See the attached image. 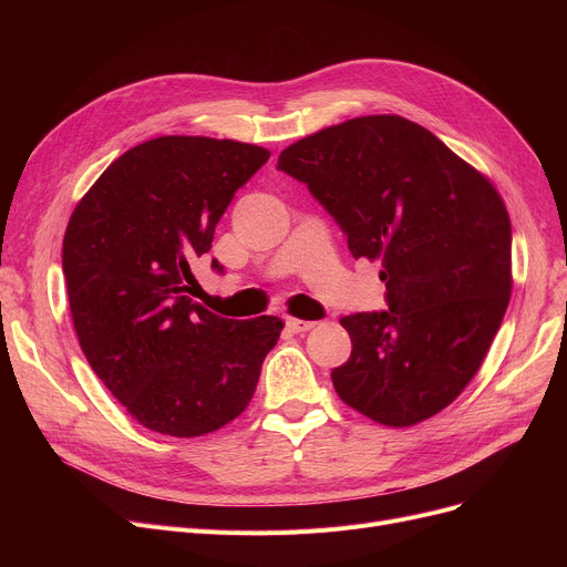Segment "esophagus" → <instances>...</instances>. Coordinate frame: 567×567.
Masks as SVG:
<instances>
[{"mask_svg": "<svg viewBox=\"0 0 567 567\" xmlns=\"http://www.w3.org/2000/svg\"><path fill=\"white\" fill-rule=\"evenodd\" d=\"M287 326H289V331H293V333H306V331L315 329L317 321H308V319H296V317H289V319H287Z\"/></svg>", "mask_w": 567, "mask_h": 567, "instance_id": "1", "label": "esophagus"}]
</instances>
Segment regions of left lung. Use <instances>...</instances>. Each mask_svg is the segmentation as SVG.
I'll return each mask as SVG.
<instances>
[{
	"label": "left lung",
	"instance_id": "obj_1",
	"mask_svg": "<svg viewBox=\"0 0 567 567\" xmlns=\"http://www.w3.org/2000/svg\"><path fill=\"white\" fill-rule=\"evenodd\" d=\"M278 169L381 261L383 312L340 319L349 361L336 393L368 419L409 427L449 406L483 365L513 289V231L489 178L398 114L355 116L289 144Z\"/></svg>",
	"mask_w": 567,
	"mask_h": 567
}]
</instances>
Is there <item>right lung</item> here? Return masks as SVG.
I'll return each instance as SVG.
<instances>
[{"mask_svg": "<svg viewBox=\"0 0 567 567\" xmlns=\"http://www.w3.org/2000/svg\"><path fill=\"white\" fill-rule=\"evenodd\" d=\"M268 156L234 140H148L99 176L69 220L62 264L80 347L146 430L190 439L231 423L280 338L278 317L225 319L190 299V264Z\"/></svg>", "mask_w": 567, "mask_h": 567, "instance_id": "add662e5", "label": "right lung"}]
</instances>
